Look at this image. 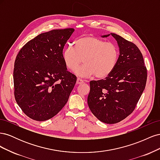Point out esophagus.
<instances>
[{"label": "esophagus", "mask_w": 160, "mask_h": 160, "mask_svg": "<svg viewBox=\"0 0 160 160\" xmlns=\"http://www.w3.org/2000/svg\"><path fill=\"white\" fill-rule=\"evenodd\" d=\"M83 83V81L80 78H77V84H82Z\"/></svg>", "instance_id": "esophagus-1"}]
</instances>
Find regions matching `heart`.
<instances>
[{
  "instance_id": "obj_1",
  "label": "heart",
  "mask_w": 160,
  "mask_h": 160,
  "mask_svg": "<svg viewBox=\"0 0 160 160\" xmlns=\"http://www.w3.org/2000/svg\"><path fill=\"white\" fill-rule=\"evenodd\" d=\"M119 56L118 46L91 36L81 37L62 52L65 67L81 77L95 76L103 79L109 75L117 65ZM83 59L84 64L78 67ZM78 68V69H77Z\"/></svg>"
}]
</instances>
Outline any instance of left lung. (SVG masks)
Instances as JSON below:
<instances>
[{"mask_svg":"<svg viewBox=\"0 0 160 160\" xmlns=\"http://www.w3.org/2000/svg\"><path fill=\"white\" fill-rule=\"evenodd\" d=\"M119 56L115 69L105 79L90 81L89 108L101 122L113 124L132 113L146 88L147 69L139 48L115 33ZM110 35H103L108 37Z\"/></svg>","mask_w":160,"mask_h":160,"instance_id":"obj_1","label":"left lung"}]
</instances>
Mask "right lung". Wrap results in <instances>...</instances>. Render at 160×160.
Segmentation results:
<instances>
[{"instance_id":"obj_1","label":"right lung","mask_w":160,"mask_h":160,"mask_svg":"<svg viewBox=\"0 0 160 160\" xmlns=\"http://www.w3.org/2000/svg\"><path fill=\"white\" fill-rule=\"evenodd\" d=\"M74 28L55 29L37 35L19 51L13 71L17 104L31 119L42 122L64 107L77 77L67 70L62 50Z\"/></svg>"}]
</instances>
